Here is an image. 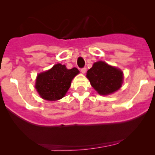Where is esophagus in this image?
Segmentation results:
<instances>
[{
    "label": "esophagus",
    "instance_id": "34e87169",
    "mask_svg": "<svg viewBox=\"0 0 155 155\" xmlns=\"http://www.w3.org/2000/svg\"><path fill=\"white\" fill-rule=\"evenodd\" d=\"M86 71H87L86 68H82L81 69V71L82 74H85V73H86Z\"/></svg>",
    "mask_w": 155,
    "mask_h": 155
}]
</instances>
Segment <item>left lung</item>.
I'll return each instance as SVG.
<instances>
[{
	"label": "left lung",
	"instance_id": "1",
	"mask_svg": "<svg viewBox=\"0 0 155 155\" xmlns=\"http://www.w3.org/2000/svg\"><path fill=\"white\" fill-rule=\"evenodd\" d=\"M87 77L92 87L102 95L117 91L123 82V72L103 61L94 63L87 72Z\"/></svg>",
	"mask_w": 155,
	"mask_h": 155
}]
</instances>
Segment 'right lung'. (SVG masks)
I'll return each instance as SVG.
<instances>
[{
	"label": "right lung",
	"instance_id": "add662e5",
	"mask_svg": "<svg viewBox=\"0 0 155 155\" xmlns=\"http://www.w3.org/2000/svg\"><path fill=\"white\" fill-rule=\"evenodd\" d=\"M78 74L79 71L76 68L68 69L65 65L58 63L47 71L38 74L35 87L44 100H60L65 95L72 79Z\"/></svg>",
	"mask_w": 155,
	"mask_h": 155
}]
</instances>
